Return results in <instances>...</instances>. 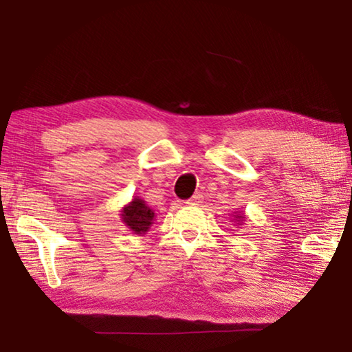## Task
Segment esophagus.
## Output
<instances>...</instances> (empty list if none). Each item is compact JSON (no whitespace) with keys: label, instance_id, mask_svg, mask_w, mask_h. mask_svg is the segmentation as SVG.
I'll use <instances>...</instances> for the list:
<instances>
[{"label":"esophagus","instance_id":"obj_1","mask_svg":"<svg viewBox=\"0 0 352 352\" xmlns=\"http://www.w3.org/2000/svg\"><path fill=\"white\" fill-rule=\"evenodd\" d=\"M203 199H204V197H203L201 192H197L194 197H192L190 199H188V201H186V204H188V206H199V204L203 203Z\"/></svg>","mask_w":352,"mask_h":352}]
</instances>
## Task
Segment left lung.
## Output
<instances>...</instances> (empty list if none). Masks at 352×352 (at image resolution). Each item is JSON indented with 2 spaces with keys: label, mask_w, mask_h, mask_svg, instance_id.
Segmentation results:
<instances>
[{
  "label": "left lung",
  "mask_w": 352,
  "mask_h": 352,
  "mask_svg": "<svg viewBox=\"0 0 352 352\" xmlns=\"http://www.w3.org/2000/svg\"><path fill=\"white\" fill-rule=\"evenodd\" d=\"M235 218L238 219L239 223H241V221H244V219H245V217H244V215H241V213H238V215H235Z\"/></svg>",
  "instance_id": "8db88e82"
}]
</instances>
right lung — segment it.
Masks as SVG:
<instances>
[{
	"label": "right lung",
	"instance_id": "add662e5",
	"mask_svg": "<svg viewBox=\"0 0 352 352\" xmlns=\"http://www.w3.org/2000/svg\"><path fill=\"white\" fill-rule=\"evenodd\" d=\"M122 221L128 226V229L133 230L135 235H144L149 230L151 224H154L155 213L146 206L142 198H134L133 201L126 204L122 209Z\"/></svg>",
	"mask_w": 352,
	"mask_h": 352
}]
</instances>
